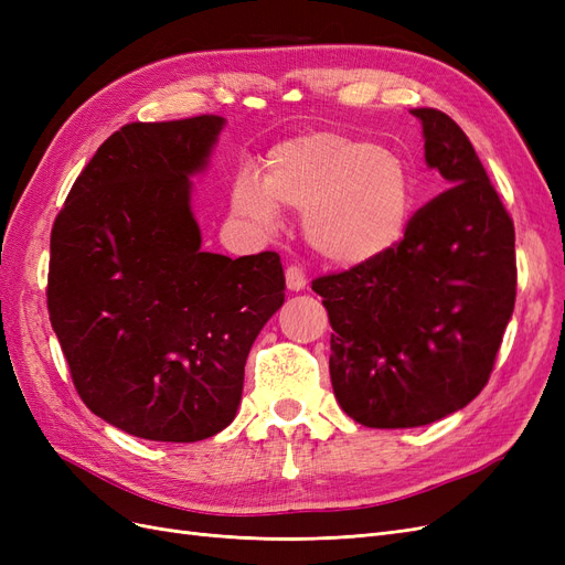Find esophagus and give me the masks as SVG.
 Masks as SVG:
<instances>
[{
    "mask_svg": "<svg viewBox=\"0 0 565 565\" xmlns=\"http://www.w3.org/2000/svg\"><path fill=\"white\" fill-rule=\"evenodd\" d=\"M285 280H287V287L292 289V292H301V289L309 287V280H306L303 270L299 266H287L285 270Z\"/></svg>",
    "mask_w": 565,
    "mask_h": 565,
    "instance_id": "esophagus-1",
    "label": "esophagus"
}]
</instances>
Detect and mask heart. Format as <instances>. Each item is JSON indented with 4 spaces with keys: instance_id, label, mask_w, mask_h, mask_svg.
<instances>
[{
    "instance_id": "heart-1",
    "label": "heart",
    "mask_w": 565,
    "mask_h": 565,
    "mask_svg": "<svg viewBox=\"0 0 565 565\" xmlns=\"http://www.w3.org/2000/svg\"><path fill=\"white\" fill-rule=\"evenodd\" d=\"M233 207L273 228L278 207L303 214L324 262L358 266L396 245L409 218V183L391 152L337 131L297 136L270 150L264 183L237 179Z\"/></svg>"
}]
</instances>
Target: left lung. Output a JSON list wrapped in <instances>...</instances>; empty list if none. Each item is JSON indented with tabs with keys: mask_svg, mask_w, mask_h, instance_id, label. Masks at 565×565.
I'll use <instances>...</instances> for the list:
<instances>
[{
	"mask_svg": "<svg viewBox=\"0 0 565 565\" xmlns=\"http://www.w3.org/2000/svg\"><path fill=\"white\" fill-rule=\"evenodd\" d=\"M424 158L450 183L407 221L403 241L313 280L328 309L330 377L344 413L409 429L469 405L490 380L516 301L514 221L467 134L436 108L409 110Z\"/></svg>",
	"mask_w": 565,
	"mask_h": 565,
	"instance_id": "8db88e82",
	"label": "left lung"
}]
</instances>
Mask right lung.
<instances>
[{
  "mask_svg": "<svg viewBox=\"0 0 565 565\" xmlns=\"http://www.w3.org/2000/svg\"><path fill=\"white\" fill-rule=\"evenodd\" d=\"M226 119L131 122L100 143L51 231L46 306L94 415L164 443L235 419L256 334L285 301L276 252H202L191 177Z\"/></svg>",
  "mask_w": 565,
  "mask_h": 565,
  "instance_id": "obj_1",
  "label": "right lung"
}]
</instances>
